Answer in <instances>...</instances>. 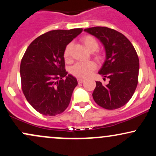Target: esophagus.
<instances>
[{"instance_id":"1","label":"esophagus","mask_w":156,"mask_h":156,"mask_svg":"<svg viewBox=\"0 0 156 156\" xmlns=\"http://www.w3.org/2000/svg\"><path fill=\"white\" fill-rule=\"evenodd\" d=\"M83 81H84V80H83V79H78V83H83Z\"/></svg>"}]
</instances>
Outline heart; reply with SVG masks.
I'll use <instances>...</instances> for the list:
<instances>
[{
  "instance_id": "heart-1",
  "label": "heart",
  "mask_w": 156,
  "mask_h": 156,
  "mask_svg": "<svg viewBox=\"0 0 156 156\" xmlns=\"http://www.w3.org/2000/svg\"><path fill=\"white\" fill-rule=\"evenodd\" d=\"M80 40L89 52H94L93 56L97 61L101 62L104 59V55L103 53L101 52L96 51L99 48V42L96 38L92 36L86 35L83 36ZM71 48H72V43H69L66 46L64 51V58L67 63H70L72 62ZM94 51L96 52H94ZM95 64L91 61L87 62H78L71 68L70 73L73 76L78 78H86L92 74V73L95 69Z\"/></svg>"
}]
</instances>
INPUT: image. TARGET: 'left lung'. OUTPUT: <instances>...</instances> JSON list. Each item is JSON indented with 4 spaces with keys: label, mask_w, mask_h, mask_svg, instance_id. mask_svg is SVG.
Wrapping results in <instances>:
<instances>
[{
    "label": "left lung",
    "mask_w": 156,
    "mask_h": 156,
    "mask_svg": "<svg viewBox=\"0 0 156 156\" xmlns=\"http://www.w3.org/2000/svg\"><path fill=\"white\" fill-rule=\"evenodd\" d=\"M96 37L104 45L106 58L99 71L108 78L103 85L96 81L93 99L102 108L113 110L123 106L133 96L138 84L139 61L135 48L120 32L107 27H92L84 29Z\"/></svg>",
    "instance_id": "1"
}]
</instances>
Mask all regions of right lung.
<instances>
[{
	"mask_svg": "<svg viewBox=\"0 0 156 156\" xmlns=\"http://www.w3.org/2000/svg\"><path fill=\"white\" fill-rule=\"evenodd\" d=\"M82 31H48L36 38L23 55L20 70L23 92L31 106L43 115L62 114L69 104L78 81L67 75L64 51Z\"/></svg>",
	"mask_w": 156,
	"mask_h": 156,
	"instance_id": "right-lung-1",
	"label": "right lung"
}]
</instances>
